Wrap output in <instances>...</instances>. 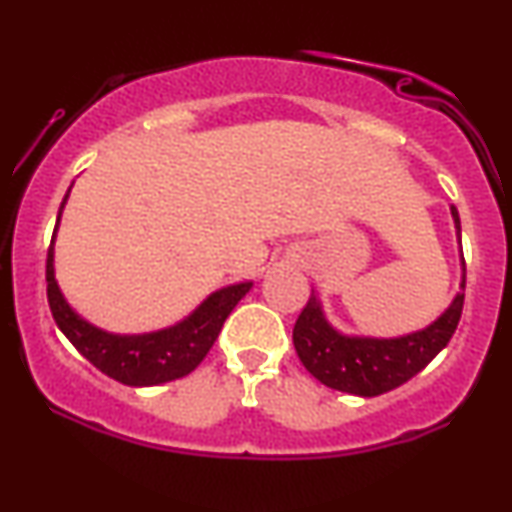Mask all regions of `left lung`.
Wrapping results in <instances>:
<instances>
[{"instance_id": "8db88e82", "label": "left lung", "mask_w": 512, "mask_h": 512, "mask_svg": "<svg viewBox=\"0 0 512 512\" xmlns=\"http://www.w3.org/2000/svg\"><path fill=\"white\" fill-rule=\"evenodd\" d=\"M452 219L460 236L455 207ZM462 305L464 281L450 308L426 330L399 339H356L334 332L313 298L293 325V346L308 373L322 385L349 395L375 397L407 383L448 346L462 317Z\"/></svg>"}]
</instances>
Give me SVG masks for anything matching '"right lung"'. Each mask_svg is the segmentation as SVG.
Masks as SVG:
<instances>
[{"instance_id": "1", "label": "right lung", "mask_w": 512, "mask_h": 512, "mask_svg": "<svg viewBox=\"0 0 512 512\" xmlns=\"http://www.w3.org/2000/svg\"><path fill=\"white\" fill-rule=\"evenodd\" d=\"M67 195L60 204V214ZM45 281H48L50 313L64 337L101 373L132 387L168 383V380L192 373L214 346L226 317L252 286L248 281V284L216 291L185 322L170 327V330L142 334V337H117V334L101 332L88 325L64 301L57 289L55 272H52V243L48 248V262H45Z\"/></svg>"}]
</instances>
